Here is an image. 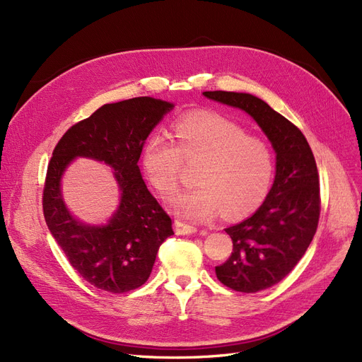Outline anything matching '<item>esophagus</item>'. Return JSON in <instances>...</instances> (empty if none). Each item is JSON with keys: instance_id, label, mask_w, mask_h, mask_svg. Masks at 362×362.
<instances>
[{"instance_id": "esophagus-1", "label": "esophagus", "mask_w": 362, "mask_h": 362, "mask_svg": "<svg viewBox=\"0 0 362 362\" xmlns=\"http://www.w3.org/2000/svg\"><path fill=\"white\" fill-rule=\"evenodd\" d=\"M175 231H177L178 235H192L196 231H198V228L192 223L187 222H182V221H175Z\"/></svg>"}]
</instances>
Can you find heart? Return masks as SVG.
I'll use <instances>...</instances> for the list:
<instances>
[{"instance_id":"heart-1","label":"heart","mask_w":362,"mask_h":362,"mask_svg":"<svg viewBox=\"0 0 362 362\" xmlns=\"http://www.w3.org/2000/svg\"><path fill=\"white\" fill-rule=\"evenodd\" d=\"M173 141L151 136L144 146V168L151 184L166 198L178 192L184 163L196 170L198 187L170 201V210L184 218L208 221L218 211L228 217L252 213L269 193L273 156L266 141L214 112H198L178 119Z\"/></svg>"}]
</instances>
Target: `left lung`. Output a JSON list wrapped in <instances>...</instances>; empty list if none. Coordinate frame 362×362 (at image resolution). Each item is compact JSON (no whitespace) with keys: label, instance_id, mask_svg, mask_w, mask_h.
<instances>
[{"label":"left lung","instance_id":"left-lung-1","mask_svg":"<svg viewBox=\"0 0 362 362\" xmlns=\"http://www.w3.org/2000/svg\"><path fill=\"white\" fill-rule=\"evenodd\" d=\"M210 100L245 110L276 152V175L266 201L246 221L225 231L233 252L216 276L223 286L257 293L286 278L313 242L320 217V181L302 131L250 93L204 92Z\"/></svg>","mask_w":362,"mask_h":362}]
</instances>
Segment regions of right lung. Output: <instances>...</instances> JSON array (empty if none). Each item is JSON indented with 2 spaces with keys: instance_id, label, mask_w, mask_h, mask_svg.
Listing matches in <instances>:
<instances>
[{
  "instance_id": "1",
  "label": "right lung",
  "mask_w": 362,
  "mask_h": 362,
  "mask_svg": "<svg viewBox=\"0 0 362 362\" xmlns=\"http://www.w3.org/2000/svg\"><path fill=\"white\" fill-rule=\"evenodd\" d=\"M172 108L149 96L105 104L72 125L52 151L43 216L71 266L96 288L127 293L144 286L161 243L173 234L170 216L148 190L137 164L146 137ZM75 156L104 160L115 169L121 205L104 227L80 224L64 206L59 178Z\"/></svg>"
}]
</instances>
